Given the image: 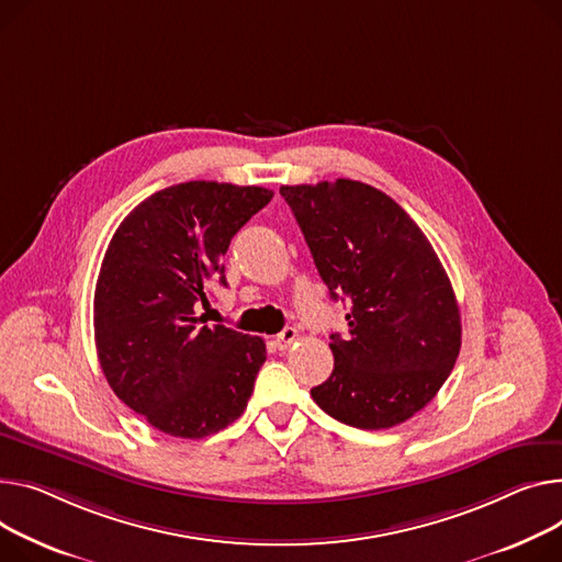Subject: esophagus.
Instances as JSON below:
<instances>
[{
  "label": "esophagus",
  "mask_w": 562,
  "mask_h": 562,
  "mask_svg": "<svg viewBox=\"0 0 562 562\" xmlns=\"http://www.w3.org/2000/svg\"><path fill=\"white\" fill-rule=\"evenodd\" d=\"M295 339H297V331L293 327H284L273 339V346H276V350H286Z\"/></svg>",
  "instance_id": "1"
}]
</instances>
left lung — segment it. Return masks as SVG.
Returning a JSON list of instances; mask_svg holds the SVG:
<instances>
[{"label":"left lung","mask_w":562,"mask_h":562,"mask_svg":"<svg viewBox=\"0 0 562 562\" xmlns=\"http://www.w3.org/2000/svg\"><path fill=\"white\" fill-rule=\"evenodd\" d=\"M331 297L344 295L348 334H331L334 370L312 389L327 416L389 429L425 408L461 350V314L429 239L391 196L339 178L282 184Z\"/></svg>","instance_id":"1"}]
</instances>
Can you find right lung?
<instances>
[{"mask_svg": "<svg viewBox=\"0 0 562 562\" xmlns=\"http://www.w3.org/2000/svg\"><path fill=\"white\" fill-rule=\"evenodd\" d=\"M273 199L265 187L192 180L142 201L112 235L94 289V344L115 395L176 438L235 423L267 361L259 336L196 316L226 286V255Z\"/></svg>", "mask_w": 562, "mask_h": 562, "instance_id": "right-lung-1", "label": "right lung"}]
</instances>
